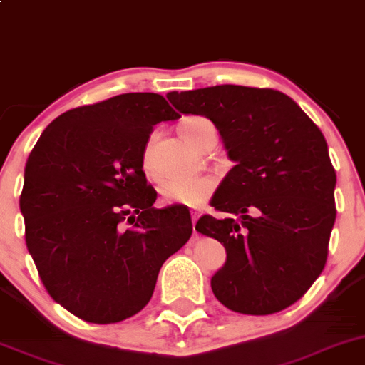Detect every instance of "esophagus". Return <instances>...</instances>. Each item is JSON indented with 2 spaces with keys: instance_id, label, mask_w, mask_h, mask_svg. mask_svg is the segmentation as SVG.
<instances>
[{
  "instance_id": "esophagus-1",
  "label": "esophagus",
  "mask_w": 365,
  "mask_h": 365,
  "mask_svg": "<svg viewBox=\"0 0 365 365\" xmlns=\"http://www.w3.org/2000/svg\"><path fill=\"white\" fill-rule=\"evenodd\" d=\"M200 212H192V230H194V233H196V221H197V217H200Z\"/></svg>"
}]
</instances>
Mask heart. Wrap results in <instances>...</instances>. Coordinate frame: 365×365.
<instances>
[{"mask_svg":"<svg viewBox=\"0 0 365 365\" xmlns=\"http://www.w3.org/2000/svg\"><path fill=\"white\" fill-rule=\"evenodd\" d=\"M180 135L190 146L201 150L205 140L210 135H215V128L208 119L200 115H190L180 123ZM153 143V140H151ZM151 143L148 144L143 155V169L148 176H153V162H151ZM214 190V180L207 176L196 178H171L165 180L160 185V194L164 201L173 205H189L196 207L207 201Z\"/></svg>","mask_w":365,"mask_h":365,"instance_id":"1","label":"heart"}]
</instances>
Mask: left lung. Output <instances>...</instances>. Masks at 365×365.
Instances as JSON below:
<instances>
[{
	"label": "left lung",
	"mask_w": 365,
	"mask_h": 365,
	"mask_svg": "<svg viewBox=\"0 0 365 365\" xmlns=\"http://www.w3.org/2000/svg\"><path fill=\"white\" fill-rule=\"evenodd\" d=\"M180 114L205 115L230 160L196 230L217 239L226 262L210 285L233 312L267 316L298 302L317 280L335 222V169L321 130L287 94L215 85L169 93Z\"/></svg>",
	"instance_id": "8db88e82"
}]
</instances>
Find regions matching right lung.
<instances>
[{"instance_id": "add662e5", "label": "right lung", "mask_w": 365, "mask_h": 365, "mask_svg": "<svg viewBox=\"0 0 365 365\" xmlns=\"http://www.w3.org/2000/svg\"><path fill=\"white\" fill-rule=\"evenodd\" d=\"M178 118L160 94H121L58 115L28 157V251L49 296L80 319L135 316L192 233L187 207L155 208L143 171L153 126Z\"/></svg>"}]
</instances>
